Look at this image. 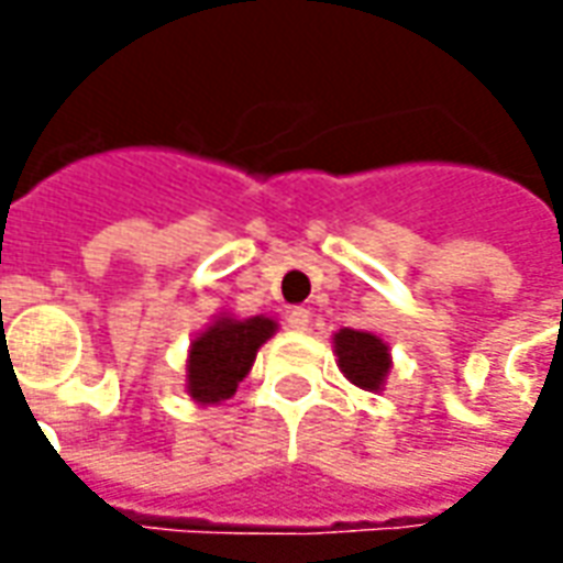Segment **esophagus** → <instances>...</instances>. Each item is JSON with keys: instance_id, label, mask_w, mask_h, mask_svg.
Segmentation results:
<instances>
[{"instance_id": "esophagus-1", "label": "esophagus", "mask_w": 563, "mask_h": 563, "mask_svg": "<svg viewBox=\"0 0 563 563\" xmlns=\"http://www.w3.org/2000/svg\"><path fill=\"white\" fill-rule=\"evenodd\" d=\"M286 322H289V329L292 331H307V325H310V313H307L305 307H292V310L286 313Z\"/></svg>"}]
</instances>
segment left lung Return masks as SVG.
I'll return each mask as SVG.
<instances>
[{"instance_id": "left-lung-1", "label": "left lung", "mask_w": 563, "mask_h": 563, "mask_svg": "<svg viewBox=\"0 0 563 563\" xmlns=\"http://www.w3.org/2000/svg\"><path fill=\"white\" fill-rule=\"evenodd\" d=\"M341 374L365 391H383L391 371L389 343L365 329H341L331 334Z\"/></svg>"}]
</instances>
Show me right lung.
<instances>
[{"label":"right lung","instance_id":"right-lung-1","mask_svg":"<svg viewBox=\"0 0 563 563\" xmlns=\"http://www.w3.org/2000/svg\"><path fill=\"white\" fill-rule=\"evenodd\" d=\"M277 319L217 313L198 331L186 353V395L201 407L229 401L238 383L250 374L258 346L274 338Z\"/></svg>","mask_w":563,"mask_h":563}]
</instances>
